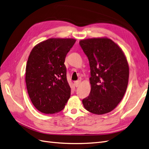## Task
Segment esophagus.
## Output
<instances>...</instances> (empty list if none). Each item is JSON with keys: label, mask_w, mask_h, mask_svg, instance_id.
Listing matches in <instances>:
<instances>
[{"label": "esophagus", "mask_w": 149, "mask_h": 149, "mask_svg": "<svg viewBox=\"0 0 149 149\" xmlns=\"http://www.w3.org/2000/svg\"><path fill=\"white\" fill-rule=\"evenodd\" d=\"M80 84H81V81H79V80L76 81H74V84L75 86V87H76V88L79 86Z\"/></svg>", "instance_id": "1"}]
</instances>
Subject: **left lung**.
I'll return each mask as SVG.
<instances>
[{"label": "left lung", "mask_w": 149, "mask_h": 149, "mask_svg": "<svg viewBox=\"0 0 149 149\" xmlns=\"http://www.w3.org/2000/svg\"><path fill=\"white\" fill-rule=\"evenodd\" d=\"M91 70V91L82 101L88 111L97 115L110 112L123 100L127 88L129 67L124 52L107 37L81 40Z\"/></svg>", "instance_id": "8db88e82"}]
</instances>
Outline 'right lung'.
<instances>
[{"instance_id": "right-lung-1", "label": "right lung", "mask_w": 149, "mask_h": 149, "mask_svg": "<svg viewBox=\"0 0 149 149\" xmlns=\"http://www.w3.org/2000/svg\"><path fill=\"white\" fill-rule=\"evenodd\" d=\"M75 42L74 38H52L31 49L26 63L25 83L31 102L42 113L60 112L70 97L64 63Z\"/></svg>"}]
</instances>
